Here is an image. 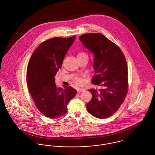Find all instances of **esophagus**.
<instances>
[{
    "mask_svg": "<svg viewBox=\"0 0 155 155\" xmlns=\"http://www.w3.org/2000/svg\"><path fill=\"white\" fill-rule=\"evenodd\" d=\"M85 91V89L84 88H79L77 89V92H78V93H79V92H84Z\"/></svg>",
    "mask_w": 155,
    "mask_h": 155,
    "instance_id": "esophagus-1",
    "label": "esophagus"
}]
</instances>
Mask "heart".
I'll return each instance as SVG.
<instances>
[{"mask_svg":"<svg viewBox=\"0 0 155 155\" xmlns=\"http://www.w3.org/2000/svg\"><path fill=\"white\" fill-rule=\"evenodd\" d=\"M78 58L83 57H88V55L85 53V52H80L78 54ZM74 83L77 85H82L84 84V80L83 78H79V77H76L74 78Z\"/></svg>","mask_w":155,"mask_h":155,"instance_id":"obj_1","label":"heart"}]
</instances>
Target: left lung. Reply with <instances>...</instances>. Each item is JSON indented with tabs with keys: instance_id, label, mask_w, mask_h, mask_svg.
Returning a JSON list of instances; mask_svg holds the SVG:
<instances>
[{
	"instance_id": "left-lung-1",
	"label": "left lung",
	"mask_w": 155,
	"mask_h": 155,
	"mask_svg": "<svg viewBox=\"0 0 155 155\" xmlns=\"http://www.w3.org/2000/svg\"><path fill=\"white\" fill-rule=\"evenodd\" d=\"M79 40L94 55L95 74L91 89L92 100L87 104L93 116L105 119L113 115L124 103L128 89V67L119 47L101 33H87Z\"/></svg>"
}]
</instances>
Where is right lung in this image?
Returning a JSON list of instances; mask_svg holds the SVG:
<instances>
[{
  "mask_svg": "<svg viewBox=\"0 0 155 155\" xmlns=\"http://www.w3.org/2000/svg\"><path fill=\"white\" fill-rule=\"evenodd\" d=\"M75 38L73 36L48 39L35 50L29 60L26 78L28 89L35 106L47 117L63 116L70 100L76 94V90L71 87L58 88L55 83V76Z\"/></svg>",
  "mask_w": 155,
  "mask_h": 155,
  "instance_id": "add662e5",
  "label": "right lung"
}]
</instances>
